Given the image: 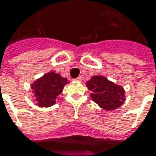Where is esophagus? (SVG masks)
Returning <instances> with one entry per match:
<instances>
[{
  "mask_svg": "<svg viewBox=\"0 0 156 156\" xmlns=\"http://www.w3.org/2000/svg\"><path fill=\"white\" fill-rule=\"evenodd\" d=\"M76 81H82V77H78L77 78H75Z\"/></svg>",
  "mask_w": 156,
  "mask_h": 156,
  "instance_id": "34e87169",
  "label": "esophagus"
}]
</instances>
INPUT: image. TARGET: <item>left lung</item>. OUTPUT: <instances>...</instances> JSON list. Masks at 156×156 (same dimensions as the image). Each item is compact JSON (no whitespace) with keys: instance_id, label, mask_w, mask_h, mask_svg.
Returning <instances> with one entry per match:
<instances>
[{"instance_id":"left-lung-1","label":"left lung","mask_w":156,"mask_h":156,"mask_svg":"<svg viewBox=\"0 0 156 156\" xmlns=\"http://www.w3.org/2000/svg\"><path fill=\"white\" fill-rule=\"evenodd\" d=\"M91 91L90 96L94 103L106 111L117 109L124 103V89L102 76H94L87 82Z\"/></svg>"}]
</instances>
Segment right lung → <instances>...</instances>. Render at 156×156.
Returning <instances> with one entry per match:
<instances>
[{"label":"right lung","mask_w":156,"mask_h":156,"mask_svg":"<svg viewBox=\"0 0 156 156\" xmlns=\"http://www.w3.org/2000/svg\"><path fill=\"white\" fill-rule=\"evenodd\" d=\"M69 81L66 78H62L60 74L53 71L44 75L37 79L32 85V89L35 92L36 101L40 107H50L53 105L56 97L62 94L64 86Z\"/></svg>","instance_id":"right-lung-1"}]
</instances>
